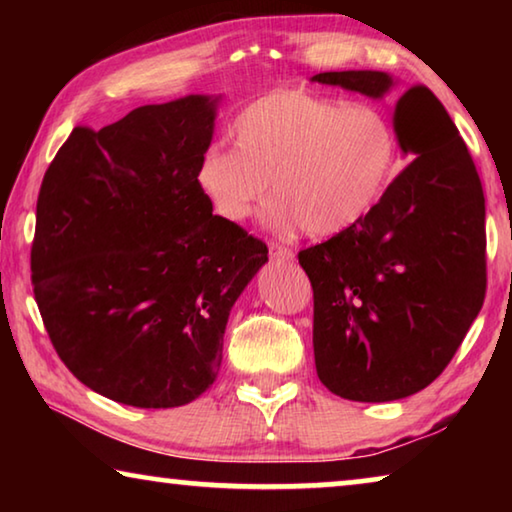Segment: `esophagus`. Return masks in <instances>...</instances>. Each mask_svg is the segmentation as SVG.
Segmentation results:
<instances>
[{"instance_id": "obj_1", "label": "esophagus", "mask_w": 512, "mask_h": 512, "mask_svg": "<svg viewBox=\"0 0 512 512\" xmlns=\"http://www.w3.org/2000/svg\"><path fill=\"white\" fill-rule=\"evenodd\" d=\"M271 257L277 259V262H291L293 250L289 246H282V244H271Z\"/></svg>"}]
</instances>
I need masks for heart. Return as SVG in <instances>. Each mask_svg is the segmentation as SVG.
Masks as SVG:
<instances>
[{
  "mask_svg": "<svg viewBox=\"0 0 512 512\" xmlns=\"http://www.w3.org/2000/svg\"><path fill=\"white\" fill-rule=\"evenodd\" d=\"M235 149L212 146L196 180L225 221L239 223L264 201L268 221L311 237H334L375 210L391 185L397 133L370 103H341L305 88H273L232 121Z\"/></svg>",
  "mask_w": 512,
  "mask_h": 512,
  "instance_id": "obj_1",
  "label": "heart"
}]
</instances>
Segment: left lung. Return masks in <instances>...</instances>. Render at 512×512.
I'll return each mask as SVG.
<instances>
[{
  "instance_id": "1",
  "label": "left lung",
  "mask_w": 512,
  "mask_h": 512,
  "mask_svg": "<svg viewBox=\"0 0 512 512\" xmlns=\"http://www.w3.org/2000/svg\"><path fill=\"white\" fill-rule=\"evenodd\" d=\"M314 81L384 97V72ZM397 146L413 160L366 219L298 253L314 289L318 379L352 402L427 388L463 343L485 298V198L443 103L411 85L393 108Z\"/></svg>"
}]
</instances>
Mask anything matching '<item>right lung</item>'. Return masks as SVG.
<instances>
[{"label": "right lung", "instance_id": "obj_1", "mask_svg": "<svg viewBox=\"0 0 512 512\" xmlns=\"http://www.w3.org/2000/svg\"><path fill=\"white\" fill-rule=\"evenodd\" d=\"M214 103L192 94L76 126L42 178L33 296L60 361L108 400L171 409L203 395L230 309L268 259L198 187Z\"/></svg>", "mask_w": 512, "mask_h": 512}]
</instances>
